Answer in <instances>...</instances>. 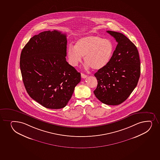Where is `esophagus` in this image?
<instances>
[{"instance_id":"1","label":"esophagus","mask_w":160,"mask_h":160,"mask_svg":"<svg viewBox=\"0 0 160 160\" xmlns=\"http://www.w3.org/2000/svg\"><path fill=\"white\" fill-rule=\"evenodd\" d=\"M81 78H83V79H84V78H86L87 77V76L86 75V74H84V73H81Z\"/></svg>"}]
</instances>
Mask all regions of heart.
Segmentation results:
<instances>
[{
    "label": "heart",
    "mask_w": 160,
    "mask_h": 160,
    "mask_svg": "<svg viewBox=\"0 0 160 160\" xmlns=\"http://www.w3.org/2000/svg\"><path fill=\"white\" fill-rule=\"evenodd\" d=\"M113 52L114 46L110 40L98 36H87L78 40L74 47L69 46L67 54L73 67H77L84 56L86 68L99 70L109 63Z\"/></svg>",
    "instance_id": "1"
}]
</instances>
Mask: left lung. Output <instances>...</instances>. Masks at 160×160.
I'll return each instance as SVG.
<instances>
[{
	"mask_svg": "<svg viewBox=\"0 0 160 160\" xmlns=\"http://www.w3.org/2000/svg\"><path fill=\"white\" fill-rule=\"evenodd\" d=\"M107 32L115 38L118 45L107 66L94 74L98 84L93 92L102 103L117 105L126 101L137 86L140 59L136 46L126 36L112 31Z\"/></svg>",
	"mask_w": 160,
	"mask_h": 160,
	"instance_id": "left-lung-1",
	"label": "left lung"
}]
</instances>
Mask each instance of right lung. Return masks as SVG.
<instances>
[{"instance_id":"add662e5","label":"right lung","mask_w":160,"mask_h":160,"mask_svg":"<svg viewBox=\"0 0 160 160\" xmlns=\"http://www.w3.org/2000/svg\"><path fill=\"white\" fill-rule=\"evenodd\" d=\"M66 34L47 31L31 38L22 50L20 68L24 85L33 99L45 108H64L81 74L67 61Z\"/></svg>"}]
</instances>
